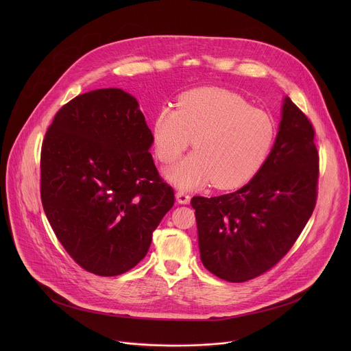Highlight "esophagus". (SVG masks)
<instances>
[{
    "instance_id": "34e87169",
    "label": "esophagus",
    "mask_w": 351,
    "mask_h": 351,
    "mask_svg": "<svg viewBox=\"0 0 351 351\" xmlns=\"http://www.w3.org/2000/svg\"><path fill=\"white\" fill-rule=\"evenodd\" d=\"M176 198H178V203L179 204H187L190 203V194H187L184 190H178L176 193Z\"/></svg>"
}]
</instances>
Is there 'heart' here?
Returning a JSON list of instances; mask_svg holds the SVG:
<instances>
[{
  "instance_id": "1",
  "label": "heart",
  "mask_w": 351,
  "mask_h": 351,
  "mask_svg": "<svg viewBox=\"0 0 351 351\" xmlns=\"http://www.w3.org/2000/svg\"><path fill=\"white\" fill-rule=\"evenodd\" d=\"M161 162H175L191 144L194 153L165 171L180 189L211 180L218 189H234L252 179L267 161L275 138L269 115L252 108L228 90L206 87L179 97L178 108L162 107L153 125Z\"/></svg>"
}]
</instances>
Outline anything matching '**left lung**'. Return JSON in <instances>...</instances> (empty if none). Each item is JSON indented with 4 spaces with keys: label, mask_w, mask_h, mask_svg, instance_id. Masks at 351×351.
I'll return each mask as SVG.
<instances>
[{
    "label": "left lung",
    "mask_w": 351,
    "mask_h": 351,
    "mask_svg": "<svg viewBox=\"0 0 351 351\" xmlns=\"http://www.w3.org/2000/svg\"><path fill=\"white\" fill-rule=\"evenodd\" d=\"M314 136L308 118L286 97L275 144L254 178L229 194L191 198L199 257L211 274L245 282L287 254L317 203Z\"/></svg>",
    "instance_id": "8db88e82"
}]
</instances>
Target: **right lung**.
I'll list each match as a JSON object with an SVG mask.
<instances>
[{
    "label": "right lung",
    "instance_id": "right-lung-1",
    "mask_svg": "<svg viewBox=\"0 0 351 351\" xmlns=\"http://www.w3.org/2000/svg\"><path fill=\"white\" fill-rule=\"evenodd\" d=\"M153 141L137 99L121 88L75 97L45 133L44 213L66 253L94 275L136 267L173 207V189L148 152Z\"/></svg>",
    "mask_w": 351,
    "mask_h": 351
}]
</instances>
